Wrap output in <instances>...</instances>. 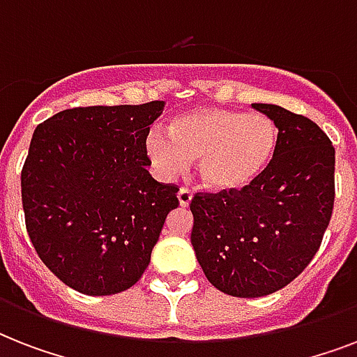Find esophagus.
<instances>
[{
  "label": "esophagus",
  "mask_w": 357,
  "mask_h": 357,
  "mask_svg": "<svg viewBox=\"0 0 357 357\" xmlns=\"http://www.w3.org/2000/svg\"><path fill=\"white\" fill-rule=\"evenodd\" d=\"M178 198H179V206L181 207H189L190 200H192V192H190L187 187H181L178 192Z\"/></svg>",
  "instance_id": "esophagus-1"
}]
</instances>
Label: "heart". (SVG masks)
<instances>
[{
	"instance_id": "obj_1",
	"label": "heart",
	"mask_w": 357,
	"mask_h": 357,
	"mask_svg": "<svg viewBox=\"0 0 357 357\" xmlns=\"http://www.w3.org/2000/svg\"><path fill=\"white\" fill-rule=\"evenodd\" d=\"M167 137L151 135L146 150L167 176L198 161L207 189L237 190L254 183L271 165L278 144L276 126L263 114L202 107L176 116Z\"/></svg>"
}]
</instances>
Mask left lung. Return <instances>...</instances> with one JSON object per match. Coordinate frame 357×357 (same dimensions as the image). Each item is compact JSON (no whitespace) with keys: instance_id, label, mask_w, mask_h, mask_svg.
Masks as SVG:
<instances>
[{"instance_id":"obj_1","label":"left lung","mask_w":357,"mask_h":357,"mask_svg":"<svg viewBox=\"0 0 357 357\" xmlns=\"http://www.w3.org/2000/svg\"><path fill=\"white\" fill-rule=\"evenodd\" d=\"M278 128L266 170L241 190L196 192L190 243L211 285L257 298L289 285L321 248L335 200V148L313 120L252 103Z\"/></svg>"}]
</instances>
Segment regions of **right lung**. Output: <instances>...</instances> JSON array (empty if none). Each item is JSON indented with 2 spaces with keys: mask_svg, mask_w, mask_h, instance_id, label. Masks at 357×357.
I'll use <instances>...</instances> for the list:
<instances>
[{
  "mask_svg": "<svg viewBox=\"0 0 357 357\" xmlns=\"http://www.w3.org/2000/svg\"><path fill=\"white\" fill-rule=\"evenodd\" d=\"M162 105L64 109L33 133L22 168L25 228L42 263L79 293L107 296L139 282L179 206L178 185L146 170Z\"/></svg>",
  "mask_w": 357,
  "mask_h": 357,
  "instance_id": "obj_1",
  "label": "right lung"
}]
</instances>
